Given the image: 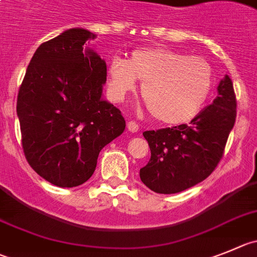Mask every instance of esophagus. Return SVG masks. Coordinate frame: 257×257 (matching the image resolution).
I'll return each instance as SVG.
<instances>
[{"mask_svg": "<svg viewBox=\"0 0 257 257\" xmlns=\"http://www.w3.org/2000/svg\"><path fill=\"white\" fill-rule=\"evenodd\" d=\"M126 126H128L129 132H132V133H136V132L140 131V125H138V123H137V121H134V120L128 121Z\"/></svg>", "mask_w": 257, "mask_h": 257, "instance_id": "1", "label": "esophagus"}]
</instances>
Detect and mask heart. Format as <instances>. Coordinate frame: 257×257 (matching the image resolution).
Instances as JSON below:
<instances>
[{
    "instance_id": "1",
    "label": "heart",
    "mask_w": 257,
    "mask_h": 257,
    "mask_svg": "<svg viewBox=\"0 0 257 257\" xmlns=\"http://www.w3.org/2000/svg\"><path fill=\"white\" fill-rule=\"evenodd\" d=\"M143 82L142 97L156 120L190 121L201 111L213 87L205 59L165 48H140L131 58L114 57L107 66V92L120 101Z\"/></svg>"
}]
</instances>
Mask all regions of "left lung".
<instances>
[{
	"mask_svg": "<svg viewBox=\"0 0 257 257\" xmlns=\"http://www.w3.org/2000/svg\"><path fill=\"white\" fill-rule=\"evenodd\" d=\"M236 109L233 83L226 76L214 101L190 123L145 132L151 158L140 171L142 183L155 193L175 194L207 179L222 160Z\"/></svg>",
	"mask_w": 257,
	"mask_h": 257,
	"instance_id": "1",
	"label": "left lung"
}]
</instances>
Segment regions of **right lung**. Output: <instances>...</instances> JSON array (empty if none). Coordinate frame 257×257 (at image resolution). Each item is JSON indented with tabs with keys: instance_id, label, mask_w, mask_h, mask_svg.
<instances>
[{
	"instance_id": "add662e5",
	"label": "right lung",
	"mask_w": 257,
	"mask_h": 257,
	"mask_svg": "<svg viewBox=\"0 0 257 257\" xmlns=\"http://www.w3.org/2000/svg\"><path fill=\"white\" fill-rule=\"evenodd\" d=\"M93 38L77 28L40 44L19 90L16 111L26 161L61 188L86 183L100 151L125 129L120 110L101 99L106 63L83 50Z\"/></svg>"
}]
</instances>
